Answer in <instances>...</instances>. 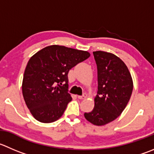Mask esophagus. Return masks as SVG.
Wrapping results in <instances>:
<instances>
[{"label": "esophagus", "instance_id": "34e87169", "mask_svg": "<svg viewBox=\"0 0 154 154\" xmlns=\"http://www.w3.org/2000/svg\"><path fill=\"white\" fill-rule=\"evenodd\" d=\"M86 97H87V95H86V94H83V95H79L77 98H78L79 99L82 100V99H84V98H86Z\"/></svg>", "mask_w": 154, "mask_h": 154}]
</instances>
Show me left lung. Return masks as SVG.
<instances>
[{"label": "left lung", "mask_w": 154, "mask_h": 154, "mask_svg": "<svg viewBox=\"0 0 154 154\" xmlns=\"http://www.w3.org/2000/svg\"><path fill=\"white\" fill-rule=\"evenodd\" d=\"M98 69V92L95 107L84 117L95 126H104L120 116L126 108L133 89L132 76L126 64L117 56L93 52Z\"/></svg>", "instance_id": "obj_1"}]
</instances>
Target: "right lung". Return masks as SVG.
I'll return each mask as SVG.
<instances>
[{
    "mask_svg": "<svg viewBox=\"0 0 154 154\" xmlns=\"http://www.w3.org/2000/svg\"><path fill=\"white\" fill-rule=\"evenodd\" d=\"M90 56L87 51L52 45L28 61L22 80V95L33 117L44 123L59 120L71 101L68 92L70 70Z\"/></svg>",
    "mask_w": 154,
    "mask_h": 154,
    "instance_id": "obj_1",
    "label": "right lung"
}]
</instances>
